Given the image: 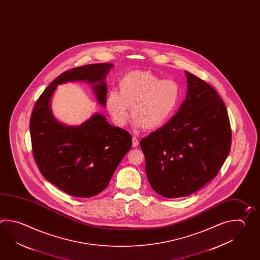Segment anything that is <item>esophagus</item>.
<instances>
[{
  "instance_id": "1",
  "label": "esophagus",
  "mask_w": 260,
  "mask_h": 260,
  "mask_svg": "<svg viewBox=\"0 0 260 260\" xmlns=\"http://www.w3.org/2000/svg\"><path fill=\"white\" fill-rule=\"evenodd\" d=\"M139 145V141L138 139L136 138L135 136H133V147L134 148H136V147H138Z\"/></svg>"
}]
</instances>
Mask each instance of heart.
<instances>
[{"mask_svg":"<svg viewBox=\"0 0 260 260\" xmlns=\"http://www.w3.org/2000/svg\"><path fill=\"white\" fill-rule=\"evenodd\" d=\"M119 89L106 95V106L117 126L127 123L133 106V125L153 131L164 126L179 106L180 90L174 80H163L150 71L135 70L123 76Z\"/></svg>","mask_w":260,"mask_h":260,"instance_id":"obj_1","label":"heart"}]
</instances>
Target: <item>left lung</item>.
Returning <instances> with one entry per match:
<instances>
[{
	"label": "left lung",
	"instance_id": "1",
	"mask_svg": "<svg viewBox=\"0 0 260 260\" xmlns=\"http://www.w3.org/2000/svg\"><path fill=\"white\" fill-rule=\"evenodd\" d=\"M179 110L140 144L151 187L166 198L188 196L214 179L232 144L228 112L216 90L185 71Z\"/></svg>",
	"mask_w": 260,
	"mask_h": 260
}]
</instances>
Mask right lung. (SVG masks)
<instances>
[{"instance_id":"obj_1","label":"right lung","mask_w":260,"mask_h":260,"mask_svg":"<svg viewBox=\"0 0 260 260\" xmlns=\"http://www.w3.org/2000/svg\"><path fill=\"white\" fill-rule=\"evenodd\" d=\"M113 64H87L58 76L39 97L29 123L32 152L43 177L76 197H91L109 184L122 158L132 148L127 131L110 125L94 113L80 126H68L52 113L51 99L57 86L85 81L99 105L106 106V78Z\"/></svg>"}]
</instances>
